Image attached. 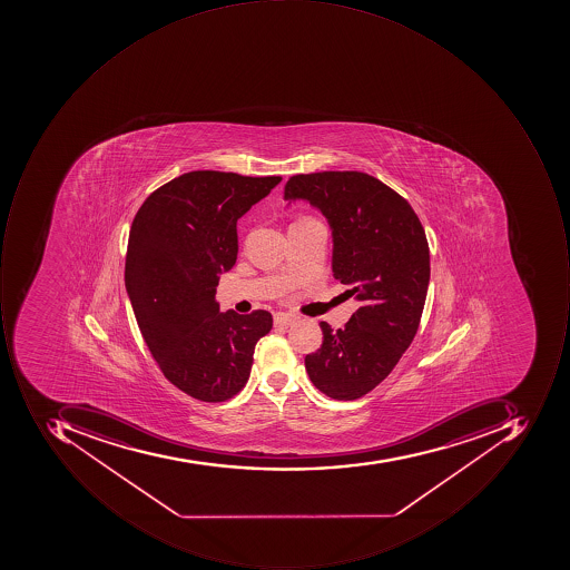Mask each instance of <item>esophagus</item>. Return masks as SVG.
Returning <instances> with one entry per match:
<instances>
[{"label": "esophagus", "mask_w": 570, "mask_h": 570, "mask_svg": "<svg viewBox=\"0 0 570 570\" xmlns=\"http://www.w3.org/2000/svg\"><path fill=\"white\" fill-rule=\"evenodd\" d=\"M294 321H296V318H294L291 313H274V325H276V327H287V325L293 324Z\"/></svg>", "instance_id": "1"}]
</instances>
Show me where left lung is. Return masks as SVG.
Here are the masks:
<instances>
[{
	"label": "left lung",
	"mask_w": 570,
	"mask_h": 570,
	"mask_svg": "<svg viewBox=\"0 0 570 570\" xmlns=\"http://www.w3.org/2000/svg\"><path fill=\"white\" fill-rule=\"evenodd\" d=\"M284 198H305L328 219L332 271L361 302L344 328L321 322L324 343L306 354L309 380L354 401L387 379L413 343L430 283V248L406 198L360 171L294 175Z\"/></svg>",
	"instance_id": "8db88e82"
}]
</instances>
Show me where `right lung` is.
<instances>
[{
    "label": "right lung",
    "mask_w": 570,
    "mask_h": 570,
    "mask_svg": "<svg viewBox=\"0 0 570 570\" xmlns=\"http://www.w3.org/2000/svg\"><path fill=\"white\" fill-rule=\"evenodd\" d=\"M281 176L191 171L159 186L131 223L125 286L141 337L175 387L224 402L248 382L272 315L219 312L220 272L238 257L236 223Z\"/></svg>",
    "instance_id": "right-lung-1"
}]
</instances>
